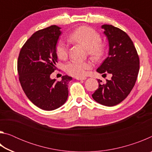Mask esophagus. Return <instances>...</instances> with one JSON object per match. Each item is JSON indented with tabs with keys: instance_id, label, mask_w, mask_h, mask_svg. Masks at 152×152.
<instances>
[{
	"instance_id": "esophagus-1",
	"label": "esophagus",
	"mask_w": 152,
	"mask_h": 152,
	"mask_svg": "<svg viewBox=\"0 0 152 152\" xmlns=\"http://www.w3.org/2000/svg\"><path fill=\"white\" fill-rule=\"evenodd\" d=\"M76 79L78 80H84L86 79V77H76Z\"/></svg>"
}]
</instances>
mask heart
Returning a JSON list of instances; mask_svg holds the SVG:
<instances>
[{
  "label": "heart",
  "mask_w": 152,
  "mask_h": 152,
  "mask_svg": "<svg viewBox=\"0 0 152 152\" xmlns=\"http://www.w3.org/2000/svg\"><path fill=\"white\" fill-rule=\"evenodd\" d=\"M70 41L78 43L87 48L89 55L95 60H99L104 54V48L101 43V37L99 33L91 27L82 26L74 30L69 35ZM68 47L63 39H60L56 46V52L58 57L64 60L68 56ZM92 68L90 61L72 60L65 66V70L71 76L81 77L85 76L87 72Z\"/></svg>",
  "instance_id": "1"
}]
</instances>
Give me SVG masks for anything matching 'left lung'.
Returning a JSON list of instances; mask_svg holds the SVG:
<instances>
[{
    "label": "left lung",
    "mask_w": 152,
    "mask_h": 152,
    "mask_svg": "<svg viewBox=\"0 0 152 152\" xmlns=\"http://www.w3.org/2000/svg\"><path fill=\"white\" fill-rule=\"evenodd\" d=\"M101 28L104 29L109 49L108 57L96 72L110 74L112 77L105 84L98 80L99 88L92 96L98 103L113 107L122 102L133 89L140 70V59L127 33L111 25H103Z\"/></svg>",
    "instance_id": "obj_1"
}]
</instances>
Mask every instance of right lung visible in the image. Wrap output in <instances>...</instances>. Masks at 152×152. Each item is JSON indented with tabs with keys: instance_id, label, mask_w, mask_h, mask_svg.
<instances>
[{
	"instance_id": "add662e5",
	"label": "right lung",
	"mask_w": 152,
	"mask_h": 152,
	"mask_svg": "<svg viewBox=\"0 0 152 152\" xmlns=\"http://www.w3.org/2000/svg\"><path fill=\"white\" fill-rule=\"evenodd\" d=\"M61 28L51 25L31 36L20 51L17 61L19 78L28 99L35 106L53 110L65 103L68 96V83L72 78L63 76L61 81L50 78L56 69V46Z\"/></svg>"
}]
</instances>
